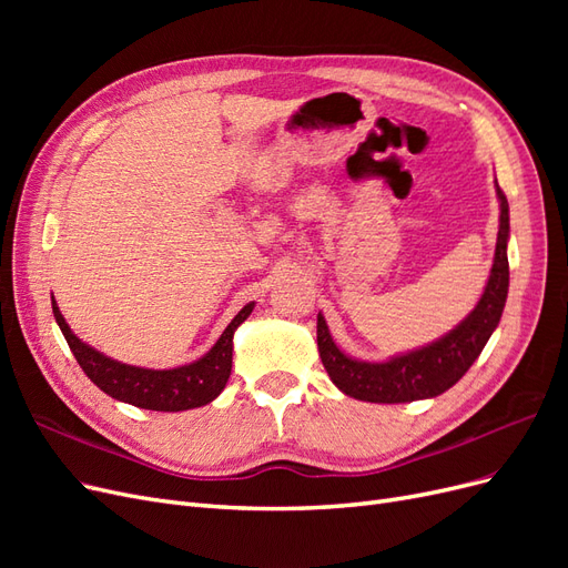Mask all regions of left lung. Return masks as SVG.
<instances>
[{
	"label": "left lung",
	"mask_w": 568,
	"mask_h": 568,
	"mask_svg": "<svg viewBox=\"0 0 568 568\" xmlns=\"http://www.w3.org/2000/svg\"><path fill=\"white\" fill-rule=\"evenodd\" d=\"M497 199H500V230H497L490 277L474 311L453 332L424 348L395 355L386 363H365L343 353L334 343L324 317L317 315L322 365L343 393L367 403H412L436 398L467 374L495 326L500 324L509 288V203L500 186H497Z\"/></svg>",
	"instance_id": "left-lung-1"
}]
</instances>
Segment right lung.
I'll return each instance as SVG.
<instances>
[{"label":"right lung","instance_id":"1","mask_svg":"<svg viewBox=\"0 0 568 568\" xmlns=\"http://www.w3.org/2000/svg\"><path fill=\"white\" fill-rule=\"evenodd\" d=\"M253 305H244L239 315L227 324L215 346L194 363L175 367V369H144L132 367L118 359L106 357L104 353L94 351L88 343H82L71 326L65 324L59 305L51 296V311H54L57 324L71 346L78 365L90 379L115 400L130 403L142 409H156V412H182L194 409L201 405L213 403L225 388L230 372H232V348H234V332L251 313Z\"/></svg>","mask_w":568,"mask_h":568}]
</instances>
